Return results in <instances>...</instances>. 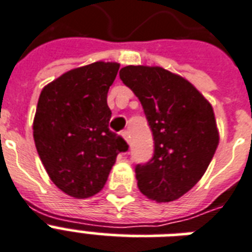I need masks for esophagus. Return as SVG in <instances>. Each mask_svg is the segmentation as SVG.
<instances>
[{
	"instance_id": "obj_1",
	"label": "esophagus",
	"mask_w": 252,
	"mask_h": 252,
	"mask_svg": "<svg viewBox=\"0 0 252 252\" xmlns=\"http://www.w3.org/2000/svg\"><path fill=\"white\" fill-rule=\"evenodd\" d=\"M123 137L126 138V142H129L130 141V130L129 129L123 130Z\"/></svg>"
}]
</instances>
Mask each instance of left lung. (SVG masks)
Here are the masks:
<instances>
[{
	"mask_svg": "<svg viewBox=\"0 0 252 252\" xmlns=\"http://www.w3.org/2000/svg\"><path fill=\"white\" fill-rule=\"evenodd\" d=\"M120 80L141 102L153 134V157L134 167L148 199L168 203L204 175L219 145L213 108L188 81L159 66H126Z\"/></svg>",
	"mask_w": 252,
	"mask_h": 252,
	"instance_id": "8db88e82",
	"label": "left lung"
}]
</instances>
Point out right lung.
<instances>
[{
	"label": "right lung",
	"mask_w": 252,
	"mask_h": 252,
	"mask_svg": "<svg viewBox=\"0 0 252 252\" xmlns=\"http://www.w3.org/2000/svg\"><path fill=\"white\" fill-rule=\"evenodd\" d=\"M116 63H94L69 70L41 90L33 119V140L49 178L77 199L98 193L126 140L110 130L107 93Z\"/></svg>",
	"instance_id": "add662e5"
}]
</instances>
